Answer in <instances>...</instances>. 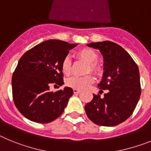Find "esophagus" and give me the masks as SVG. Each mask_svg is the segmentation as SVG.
Returning <instances> with one entry per match:
<instances>
[{"label": "esophagus", "mask_w": 151, "mask_h": 151, "mask_svg": "<svg viewBox=\"0 0 151 151\" xmlns=\"http://www.w3.org/2000/svg\"><path fill=\"white\" fill-rule=\"evenodd\" d=\"M80 93H81V90H76V89H74V94H79Z\"/></svg>", "instance_id": "1"}]
</instances>
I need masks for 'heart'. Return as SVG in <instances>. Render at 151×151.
Returning a JSON list of instances; mask_svg holds the SVG:
<instances>
[{"label": "heart", "instance_id": "obj_1", "mask_svg": "<svg viewBox=\"0 0 151 151\" xmlns=\"http://www.w3.org/2000/svg\"><path fill=\"white\" fill-rule=\"evenodd\" d=\"M77 58L88 63L87 73L91 71L96 75L100 76L103 73V68L96 62L98 54L89 48H82L77 52ZM61 70L65 75H69L71 71V61L70 58L65 57L61 61ZM95 82V77L92 74L84 77H71L66 80V85L76 90H84Z\"/></svg>", "mask_w": 151, "mask_h": 151}]
</instances>
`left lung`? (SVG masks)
<instances>
[{"label":"left lung","mask_w":151,"mask_h":151,"mask_svg":"<svg viewBox=\"0 0 151 151\" xmlns=\"http://www.w3.org/2000/svg\"><path fill=\"white\" fill-rule=\"evenodd\" d=\"M89 47L99 49L104 58L100 91L107 90L104 97L93 94L85 105L87 117L100 126H115L130 117L141 93L138 67L131 55L119 45L110 41L92 42ZM99 91V92H100Z\"/></svg>","instance_id":"left-lung-1"}]
</instances>
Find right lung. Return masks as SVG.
I'll return each instance as SVG.
<instances>
[{
    "mask_svg": "<svg viewBox=\"0 0 151 151\" xmlns=\"http://www.w3.org/2000/svg\"><path fill=\"white\" fill-rule=\"evenodd\" d=\"M77 45L50 39L34 46L20 58L12 76L13 99L27 119L48 123L63 113L73 90L65 87L52 92L49 87L64 83L61 61Z\"/></svg>",
    "mask_w": 151,
    "mask_h": 151,
    "instance_id": "obj_1",
    "label": "right lung"
}]
</instances>
